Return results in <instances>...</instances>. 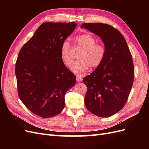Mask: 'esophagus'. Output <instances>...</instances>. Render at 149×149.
<instances>
[{
    "label": "esophagus",
    "instance_id": "obj_1",
    "mask_svg": "<svg viewBox=\"0 0 149 149\" xmlns=\"http://www.w3.org/2000/svg\"><path fill=\"white\" fill-rule=\"evenodd\" d=\"M76 80H77L78 82H81V81H82L83 78L81 76H76Z\"/></svg>",
    "mask_w": 149,
    "mask_h": 149
}]
</instances>
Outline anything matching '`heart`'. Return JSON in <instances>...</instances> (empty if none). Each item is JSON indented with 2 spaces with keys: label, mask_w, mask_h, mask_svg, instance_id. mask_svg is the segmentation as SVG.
I'll list each match as a JSON object with an SVG mask.
<instances>
[{
  "label": "heart",
  "mask_w": 149,
  "mask_h": 149,
  "mask_svg": "<svg viewBox=\"0 0 149 149\" xmlns=\"http://www.w3.org/2000/svg\"><path fill=\"white\" fill-rule=\"evenodd\" d=\"M74 47L83 49L78 55L79 60L71 66V70L76 73L86 71L90 66L96 68L103 62L106 56V48L102 43H97L96 38L89 33H83L74 38ZM62 62L70 67L73 62L71 55V45L68 41L62 43L60 49Z\"/></svg>",
  "instance_id": "b5f03b06"
}]
</instances>
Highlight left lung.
<instances>
[{
    "label": "left lung",
    "instance_id": "1",
    "mask_svg": "<svg viewBox=\"0 0 149 149\" xmlns=\"http://www.w3.org/2000/svg\"><path fill=\"white\" fill-rule=\"evenodd\" d=\"M81 28L99 36L106 48L102 64L83 81L87 86L84 104L88 110L107 118L123 109L127 101L134 78L132 57L123 35L113 26L84 23Z\"/></svg>",
    "mask_w": 149,
    "mask_h": 149
}]
</instances>
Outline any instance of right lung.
Instances as JSON below:
<instances>
[{
	"mask_svg": "<svg viewBox=\"0 0 149 149\" xmlns=\"http://www.w3.org/2000/svg\"><path fill=\"white\" fill-rule=\"evenodd\" d=\"M76 22H45L22 47L15 64L18 94L26 108L43 118L55 116L65 107V96L76 76L62 62V43Z\"/></svg>",
	"mask_w": 149,
	"mask_h": 149,
	"instance_id": "obj_1",
	"label": "right lung"
}]
</instances>
